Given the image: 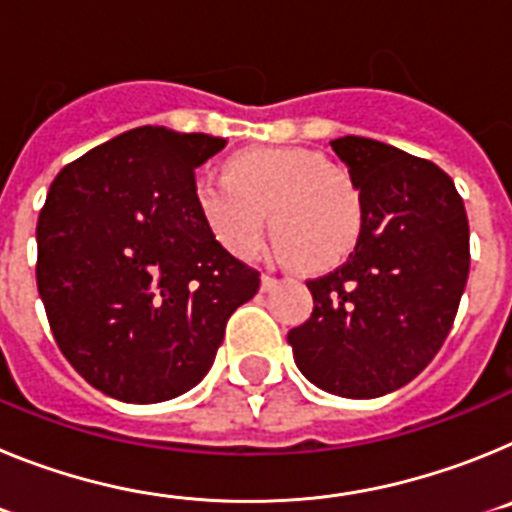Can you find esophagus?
<instances>
[{"label": "esophagus", "instance_id": "obj_1", "mask_svg": "<svg viewBox=\"0 0 512 512\" xmlns=\"http://www.w3.org/2000/svg\"><path fill=\"white\" fill-rule=\"evenodd\" d=\"M277 284H279L277 277H271V274H264V277H261V292H271V289L277 287Z\"/></svg>", "mask_w": 512, "mask_h": 512}]
</instances>
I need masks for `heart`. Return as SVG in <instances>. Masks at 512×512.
<instances>
[{"label": "heart", "mask_w": 512, "mask_h": 512, "mask_svg": "<svg viewBox=\"0 0 512 512\" xmlns=\"http://www.w3.org/2000/svg\"><path fill=\"white\" fill-rule=\"evenodd\" d=\"M194 202L210 233L241 259L261 251L271 212L282 256L312 271L346 261L364 230L356 184L305 148L238 153L228 176L197 179Z\"/></svg>", "instance_id": "b5f03b06"}]
</instances>
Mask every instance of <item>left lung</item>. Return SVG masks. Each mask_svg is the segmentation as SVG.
I'll return each instance as SVG.
<instances>
[{
    "mask_svg": "<svg viewBox=\"0 0 512 512\" xmlns=\"http://www.w3.org/2000/svg\"><path fill=\"white\" fill-rule=\"evenodd\" d=\"M364 205L359 246L310 279L312 315L287 333L315 387L369 400L431 364L469 277L467 210L446 171L372 138L330 140Z\"/></svg>",
    "mask_w": 512,
    "mask_h": 512,
    "instance_id": "obj_1",
    "label": "left lung"
}]
</instances>
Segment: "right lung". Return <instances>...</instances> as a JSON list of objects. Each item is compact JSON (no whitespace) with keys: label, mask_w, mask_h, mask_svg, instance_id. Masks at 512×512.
<instances>
[{"label":"right lung","mask_w":512,"mask_h":512,"mask_svg":"<svg viewBox=\"0 0 512 512\" xmlns=\"http://www.w3.org/2000/svg\"><path fill=\"white\" fill-rule=\"evenodd\" d=\"M225 138L135 128L53 179L38 217L40 300L61 354L122 402H164L210 372L259 271L217 243L194 169Z\"/></svg>","instance_id":"1"}]
</instances>
